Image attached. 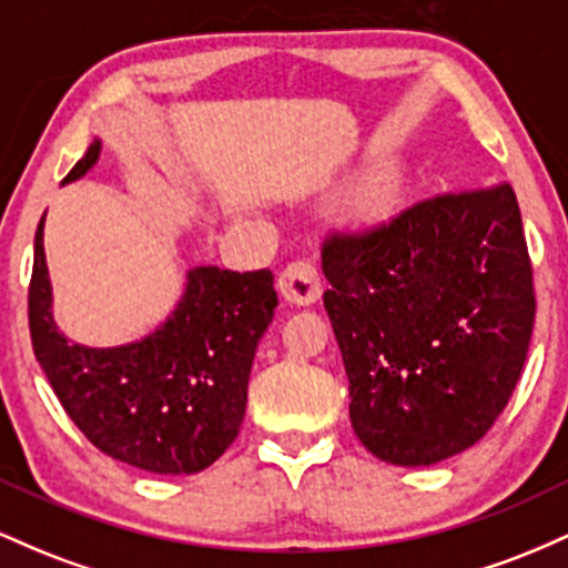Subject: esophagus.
Returning a JSON list of instances; mask_svg holds the SVG:
<instances>
[{
	"mask_svg": "<svg viewBox=\"0 0 568 568\" xmlns=\"http://www.w3.org/2000/svg\"><path fill=\"white\" fill-rule=\"evenodd\" d=\"M277 291L283 293V298H288L291 304L306 306L321 298L323 283L315 266L304 262V258H298V262H291L283 272H280Z\"/></svg>",
	"mask_w": 568,
	"mask_h": 568,
	"instance_id": "esophagus-1",
	"label": "esophagus"
}]
</instances>
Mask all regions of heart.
<instances>
[{
    "label": "heart",
    "mask_w": 568,
    "mask_h": 568,
    "mask_svg": "<svg viewBox=\"0 0 568 568\" xmlns=\"http://www.w3.org/2000/svg\"><path fill=\"white\" fill-rule=\"evenodd\" d=\"M403 173L393 162L376 165L374 171L357 179L349 192V211L363 221H376L389 216L400 202Z\"/></svg>",
    "instance_id": "obj_1"
}]
</instances>
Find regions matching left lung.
I'll list each match as a JSON object with an SVG mask.
<instances>
[{
  "label": "left lung",
  "instance_id": "obj_1",
  "mask_svg": "<svg viewBox=\"0 0 568 568\" xmlns=\"http://www.w3.org/2000/svg\"><path fill=\"white\" fill-rule=\"evenodd\" d=\"M323 275L363 446L422 467L484 438L518 384L537 312L513 186L446 192L331 232Z\"/></svg>",
  "mask_w": 568,
  "mask_h": 568
}]
</instances>
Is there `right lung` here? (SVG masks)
<instances>
[{
  "label": "right lung",
  "instance_id": "obj_1",
  "mask_svg": "<svg viewBox=\"0 0 568 568\" xmlns=\"http://www.w3.org/2000/svg\"><path fill=\"white\" fill-rule=\"evenodd\" d=\"M90 143L63 184L95 165ZM42 224L34 237L29 328L34 355L82 435L98 452L146 473L192 475L237 438L258 338L275 317L270 270L194 266L173 315L154 334L122 347H82L53 321Z\"/></svg>",
  "mask_w": 568,
  "mask_h": 568
}]
</instances>
